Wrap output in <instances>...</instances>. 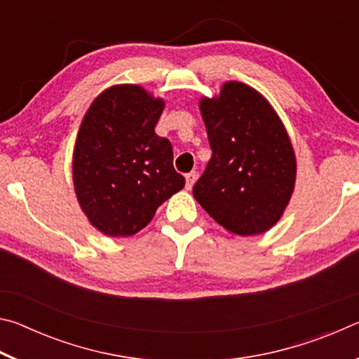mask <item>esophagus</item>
<instances>
[{
  "label": "esophagus",
  "mask_w": 359,
  "mask_h": 359,
  "mask_svg": "<svg viewBox=\"0 0 359 359\" xmlns=\"http://www.w3.org/2000/svg\"><path fill=\"white\" fill-rule=\"evenodd\" d=\"M196 179H198V175H196V172H188L187 175H185V180H187V184H185V188L187 190H191L193 188V185H194V182H196Z\"/></svg>",
  "instance_id": "1"
}]
</instances>
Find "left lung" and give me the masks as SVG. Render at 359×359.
Wrapping results in <instances>:
<instances>
[{"mask_svg":"<svg viewBox=\"0 0 359 359\" xmlns=\"http://www.w3.org/2000/svg\"><path fill=\"white\" fill-rule=\"evenodd\" d=\"M212 158L193 187L201 208L231 234L257 236L280 220L294 191L296 155L258 90L238 81L199 100Z\"/></svg>","mask_w":359,"mask_h":359,"instance_id":"1","label":"left lung"}]
</instances>
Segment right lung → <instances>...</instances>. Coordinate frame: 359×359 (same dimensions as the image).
<instances>
[{"label":"right lung","instance_id":"obj_1","mask_svg":"<svg viewBox=\"0 0 359 359\" xmlns=\"http://www.w3.org/2000/svg\"><path fill=\"white\" fill-rule=\"evenodd\" d=\"M165 100L141 85L118 83L93 100L72 151L76 198L92 226L128 238L185 187L172 166V145L155 133Z\"/></svg>","mask_w":359,"mask_h":359}]
</instances>
